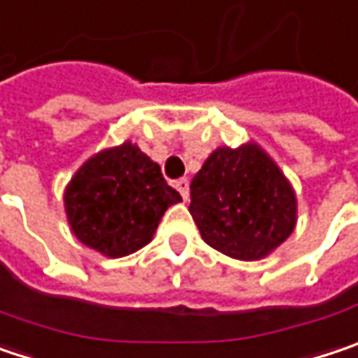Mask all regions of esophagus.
Instances as JSON below:
<instances>
[{
    "mask_svg": "<svg viewBox=\"0 0 358 358\" xmlns=\"http://www.w3.org/2000/svg\"><path fill=\"white\" fill-rule=\"evenodd\" d=\"M175 187H177V192L181 193V197H183V199H187V197H189V181H187V179H179V181H175Z\"/></svg>",
    "mask_w": 358,
    "mask_h": 358,
    "instance_id": "1",
    "label": "esophagus"
}]
</instances>
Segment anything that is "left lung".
<instances>
[{
  "mask_svg": "<svg viewBox=\"0 0 358 358\" xmlns=\"http://www.w3.org/2000/svg\"><path fill=\"white\" fill-rule=\"evenodd\" d=\"M189 214L201 238L238 261H259L297 222L292 183L259 144L216 148L192 181Z\"/></svg>",
  "mask_w": 358,
  "mask_h": 358,
  "instance_id": "obj_1",
  "label": "left lung"
}]
</instances>
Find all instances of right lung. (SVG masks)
Segmentation results:
<instances>
[{"instance_id": "1", "label": "right lung", "mask_w": 358, "mask_h": 358, "mask_svg": "<svg viewBox=\"0 0 358 358\" xmlns=\"http://www.w3.org/2000/svg\"><path fill=\"white\" fill-rule=\"evenodd\" d=\"M181 201L161 166L132 142L91 157L64 189L73 234L106 257H126L152 241L169 206Z\"/></svg>"}]
</instances>
